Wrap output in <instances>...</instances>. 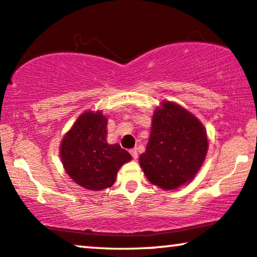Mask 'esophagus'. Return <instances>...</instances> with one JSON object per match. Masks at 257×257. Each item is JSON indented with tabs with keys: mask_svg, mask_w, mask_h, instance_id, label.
I'll return each instance as SVG.
<instances>
[{
	"mask_svg": "<svg viewBox=\"0 0 257 257\" xmlns=\"http://www.w3.org/2000/svg\"><path fill=\"white\" fill-rule=\"evenodd\" d=\"M130 155H132L134 160H137V158H139V153H137L136 149H132V150H130Z\"/></svg>",
	"mask_w": 257,
	"mask_h": 257,
	"instance_id": "1",
	"label": "esophagus"
}]
</instances>
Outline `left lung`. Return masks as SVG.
Segmentation results:
<instances>
[{
  "label": "left lung",
  "mask_w": 257,
  "mask_h": 257,
  "mask_svg": "<svg viewBox=\"0 0 257 257\" xmlns=\"http://www.w3.org/2000/svg\"><path fill=\"white\" fill-rule=\"evenodd\" d=\"M207 148V136L199 120L179 104L165 101L155 111L140 164L150 183L175 190L191 182L199 171Z\"/></svg>",
  "instance_id": "8db88e82"
}]
</instances>
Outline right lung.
<instances>
[{
	"label": "right lung",
	"instance_id": "right-lung-1",
	"mask_svg": "<svg viewBox=\"0 0 257 257\" xmlns=\"http://www.w3.org/2000/svg\"><path fill=\"white\" fill-rule=\"evenodd\" d=\"M107 117L101 111L79 116L61 141L60 156L67 175L87 190L113 185L118 169L132 160L118 144H108Z\"/></svg>",
	"mask_w": 257,
	"mask_h": 257
}]
</instances>
